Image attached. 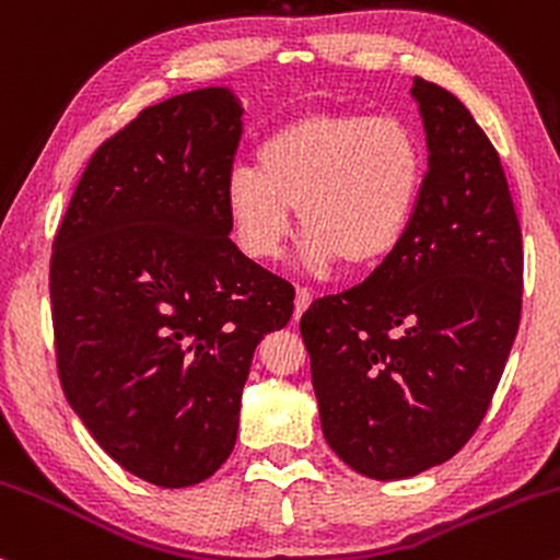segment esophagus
Listing matches in <instances>:
<instances>
[{
  "mask_svg": "<svg viewBox=\"0 0 560 560\" xmlns=\"http://www.w3.org/2000/svg\"><path fill=\"white\" fill-rule=\"evenodd\" d=\"M313 302V292L305 287H298V298H294V318H300L307 311V305Z\"/></svg>",
  "mask_w": 560,
  "mask_h": 560,
  "instance_id": "obj_1",
  "label": "esophagus"
}]
</instances>
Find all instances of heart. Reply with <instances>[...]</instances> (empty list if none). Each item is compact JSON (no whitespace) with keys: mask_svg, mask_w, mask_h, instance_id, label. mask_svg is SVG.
Masks as SVG:
<instances>
[{"mask_svg":"<svg viewBox=\"0 0 560 560\" xmlns=\"http://www.w3.org/2000/svg\"><path fill=\"white\" fill-rule=\"evenodd\" d=\"M258 168H234L223 202L247 258L273 260L298 208L305 266L382 262L405 240L423 195L427 155L400 118L307 113L268 133Z\"/></svg>","mask_w":560,"mask_h":560,"instance_id":"heart-1","label":"heart"}]
</instances>
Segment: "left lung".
Here are the masks:
<instances>
[{
	"label": "left lung",
	"mask_w": 560,
	"mask_h": 560,
	"mask_svg": "<svg viewBox=\"0 0 560 560\" xmlns=\"http://www.w3.org/2000/svg\"><path fill=\"white\" fill-rule=\"evenodd\" d=\"M429 171L405 240L363 284L302 313L329 447L371 479L445 464L477 432L522 318V226L498 150L416 75Z\"/></svg>",
	"instance_id": "8db88e82"
}]
</instances>
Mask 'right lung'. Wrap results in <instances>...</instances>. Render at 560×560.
Instances as JSON below:
<instances>
[{
  "label": "right lung",
  "mask_w": 560,
  "mask_h": 560,
  "mask_svg": "<svg viewBox=\"0 0 560 560\" xmlns=\"http://www.w3.org/2000/svg\"><path fill=\"white\" fill-rule=\"evenodd\" d=\"M240 139L229 89L147 107L89 160L52 242L70 408L115 464L168 490L229 458L255 347L294 311V287L229 240Z\"/></svg>",
  "instance_id": "1"
}]
</instances>
